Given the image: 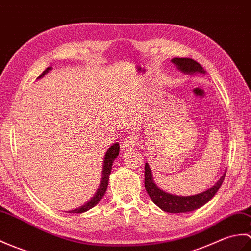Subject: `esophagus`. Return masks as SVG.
<instances>
[{
	"label": "esophagus",
	"instance_id": "1",
	"mask_svg": "<svg viewBox=\"0 0 251 251\" xmlns=\"http://www.w3.org/2000/svg\"><path fill=\"white\" fill-rule=\"evenodd\" d=\"M139 144V139L136 138L135 136H127L123 142H122V148H123L124 151H129L133 149Z\"/></svg>",
	"mask_w": 251,
	"mask_h": 251
}]
</instances>
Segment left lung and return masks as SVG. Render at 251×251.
Returning a JSON list of instances; mask_svg holds the SVG:
<instances>
[{
    "label": "left lung",
    "mask_w": 251,
    "mask_h": 251,
    "mask_svg": "<svg viewBox=\"0 0 251 251\" xmlns=\"http://www.w3.org/2000/svg\"><path fill=\"white\" fill-rule=\"evenodd\" d=\"M171 62L177 67L179 72H182L185 75H194L197 74L204 75L205 71L200 65L199 63L195 60L189 59V57H174ZM145 179L144 186L147 189L148 194L151 199L155 204L161 208L164 212L167 213H188L196 211V209L202 207L204 204L212 199L216 195V192L220 188L223 184L226 172L223 174L217 183L213 187L208 188L207 190L200 192V194L192 195V196H178L169 194L167 191H164L157 186L153 179V173L148 162H145Z\"/></svg>",
    "instance_id": "left-lung-1"
}]
</instances>
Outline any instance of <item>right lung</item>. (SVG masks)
<instances>
[{
  "label": "right lung",
  "mask_w": 251,
  "mask_h": 251,
  "mask_svg": "<svg viewBox=\"0 0 251 251\" xmlns=\"http://www.w3.org/2000/svg\"><path fill=\"white\" fill-rule=\"evenodd\" d=\"M52 69V67H48L46 69V71L39 75L37 79L43 78L46 74H48ZM120 153V144L119 143H114L113 145H111L108 149V151L106 152V155H104V158H103V165H102V173H101V182L98 186V189L96 191V194L93 196L91 199L87 201L85 204L81 205L78 208H75L72 209V211H67V213H84L86 211H89V209L93 208L95 205H97L99 201L102 199V197L104 195V192L107 190L108 187V183H109V176L110 174H111V169H112V164L114 159L116 157L119 156Z\"/></svg>",
  "instance_id": "1"
}]
</instances>
